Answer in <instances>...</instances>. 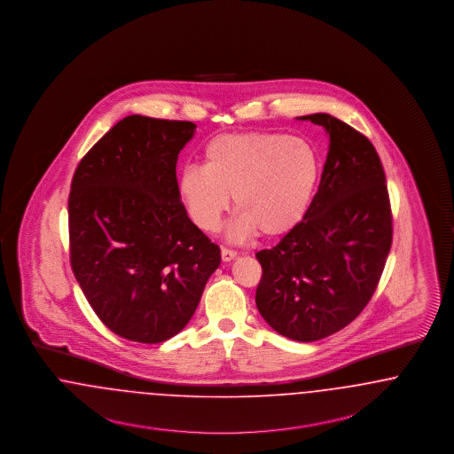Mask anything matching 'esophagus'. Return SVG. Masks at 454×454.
I'll list each match as a JSON object with an SVG mask.
<instances>
[{
    "label": "esophagus",
    "instance_id": "obj_1",
    "mask_svg": "<svg viewBox=\"0 0 454 454\" xmlns=\"http://www.w3.org/2000/svg\"><path fill=\"white\" fill-rule=\"evenodd\" d=\"M234 257H237V251L229 249V247H222V259L223 261H232Z\"/></svg>",
    "mask_w": 454,
    "mask_h": 454
}]
</instances>
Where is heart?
<instances>
[{
    "instance_id": "heart-1",
    "label": "heart",
    "mask_w": 454,
    "mask_h": 454,
    "mask_svg": "<svg viewBox=\"0 0 454 454\" xmlns=\"http://www.w3.org/2000/svg\"><path fill=\"white\" fill-rule=\"evenodd\" d=\"M322 175L320 156L307 138L242 132L212 138L203 168L186 166L177 192L201 231L215 232L234 195L236 234L286 236L307 217Z\"/></svg>"
}]
</instances>
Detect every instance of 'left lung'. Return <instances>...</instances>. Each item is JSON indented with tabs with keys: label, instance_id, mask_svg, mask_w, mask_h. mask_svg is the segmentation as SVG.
Instances as JSON below:
<instances>
[{
	"label": "left lung",
	"instance_id": "1",
	"mask_svg": "<svg viewBox=\"0 0 454 454\" xmlns=\"http://www.w3.org/2000/svg\"><path fill=\"white\" fill-rule=\"evenodd\" d=\"M329 134V153L307 217L256 257L259 314L278 334L312 342L334 334L375 294L392 247V208L373 144L327 114L301 117Z\"/></svg>",
	"mask_w": 454,
	"mask_h": 454
}]
</instances>
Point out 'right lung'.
<instances>
[{
	"mask_svg": "<svg viewBox=\"0 0 454 454\" xmlns=\"http://www.w3.org/2000/svg\"><path fill=\"white\" fill-rule=\"evenodd\" d=\"M197 125L130 115L79 160L69 193V251L99 320L158 344L190 322L220 247L188 218L176 162Z\"/></svg>",
	"mask_w": 454,
	"mask_h": 454,
	"instance_id": "right-lung-1",
	"label": "right lung"
}]
</instances>
